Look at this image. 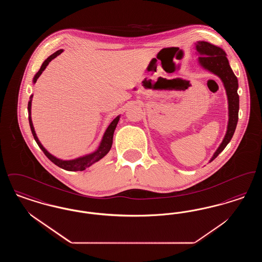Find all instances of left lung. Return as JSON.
I'll use <instances>...</instances> for the list:
<instances>
[{"label": "left lung", "instance_id": "8db88e82", "mask_svg": "<svg viewBox=\"0 0 262 262\" xmlns=\"http://www.w3.org/2000/svg\"><path fill=\"white\" fill-rule=\"evenodd\" d=\"M195 50L199 56L200 67L209 73H212L213 75H217L221 79L228 98L229 120L227 132L221 144L214 152L211 159L209 160V162H211L225 149L236 130L239 108V98L237 94L238 82L237 76L233 73L230 67L227 59V54L222 48L206 41H198L195 43Z\"/></svg>", "mask_w": 262, "mask_h": 262}]
</instances>
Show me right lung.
<instances>
[{
	"mask_svg": "<svg viewBox=\"0 0 262 262\" xmlns=\"http://www.w3.org/2000/svg\"><path fill=\"white\" fill-rule=\"evenodd\" d=\"M62 49L61 50H58L57 52H55L54 54H52L51 56H49L44 62L42 63L40 70L38 71V73H36V75H34L33 77V80L32 82L35 84V82L37 81L38 77L41 75V74L44 72V70L47 68V66L49 64V62L54 60L57 56H59L60 54H62ZM32 97H33V94L30 95L29 97V101H28V107H27V110H28V120H29V125H30V128H31V133L33 135V137L35 139V141L37 142L38 146L41 148V150L44 152V154L50 159L52 162L54 163L55 165H57L58 167L62 168L63 170H67V171H72V172H75V171H83L85 170L88 167H90L91 165H93L94 163L98 162L99 160H101L104 156H106L108 154V152L111 149L113 144V137H114V132L117 127L118 125V122L121 118V115L117 116L114 120L112 121V123L109 125V126L107 127V129L105 130L103 137H102V140L100 142L99 146L98 148L86 154V155H83V156H80V157H77L75 159H72V160H62L60 158H57L56 156L52 155L50 152L48 150L46 149L40 142V140L38 139L37 136H36V133H35V129H34V126L32 124V120H31V103H32Z\"/></svg>",
	"mask_w": 262,
	"mask_h": 262,
	"instance_id": "right-lung-1",
	"label": "right lung"
}]
</instances>
